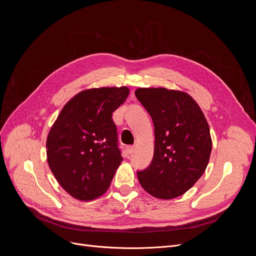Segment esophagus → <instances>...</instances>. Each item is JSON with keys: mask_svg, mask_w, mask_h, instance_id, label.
Instances as JSON below:
<instances>
[{"mask_svg": "<svg viewBox=\"0 0 256 256\" xmlns=\"http://www.w3.org/2000/svg\"><path fill=\"white\" fill-rule=\"evenodd\" d=\"M134 148H136V147L134 146H128L127 147V154H134Z\"/></svg>", "mask_w": 256, "mask_h": 256, "instance_id": "1", "label": "esophagus"}]
</instances>
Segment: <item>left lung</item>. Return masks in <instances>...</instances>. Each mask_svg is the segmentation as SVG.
Segmentation results:
<instances>
[{"mask_svg": "<svg viewBox=\"0 0 256 256\" xmlns=\"http://www.w3.org/2000/svg\"><path fill=\"white\" fill-rule=\"evenodd\" d=\"M136 96L154 127V158L138 172V182L156 198L180 196L200 180L210 158L212 142L205 115L182 90L140 88Z\"/></svg>", "mask_w": 256, "mask_h": 256, "instance_id": "left-lung-1", "label": "left lung"}]
</instances>
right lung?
Wrapping results in <instances>:
<instances>
[{
    "mask_svg": "<svg viewBox=\"0 0 256 256\" xmlns=\"http://www.w3.org/2000/svg\"><path fill=\"white\" fill-rule=\"evenodd\" d=\"M127 86L84 90L63 106L47 136V161L68 194L88 202L109 189L122 157L113 112Z\"/></svg>",
    "mask_w": 256,
    "mask_h": 256,
    "instance_id": "add662e5",
    "label": "right lung"
}]
</instances>
